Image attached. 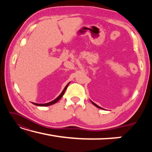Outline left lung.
I'll use <instances>...</instances> for the list:
<instances>
[{"instance_id": "1", "label": "left lung", "mask_w": 152, "mask_h": 152, "mask_svg": "<svg viewBox=\"0 0 152 152\" xmlns=\"http://www.w3.org/2000/svg\"><path fill=\"white\" fill-rule=\"evenodd\" d=\"M91 102H92V104H93L94 105V106H95V107H98V108H99V109H102V108H101V107L98 106V105H97L96 104H95V103H94V102H92V101H91Z\"/></svg>"}]
</instances>
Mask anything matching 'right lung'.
<instances>
[{"mask_svg":"<svg viewBox=\"0 0 152 152\" xmlns=\"http://www.w3.org/2000/svg\"><path fill=\"white\" fill-rule=\"evenodd\" d=\"M69 85V84H67V85L65 86V88H64V90H63V91L61 92V93L59 95V96L56 98V99H54L53 100V101H51V102H48V103H45V104H38V103H35V102H32V103L33 104H35V105H36V106H40V107H46V106H50V105H51V104H55V103H56V102H57L59 100H60L61 97H62V96L64 95V92H65V91H66V88H67V87H68V86Z\"/></svg>","mask_w":152,"mask_h":152,"instance_id":"1","label":"right lung"}]
</instances>
